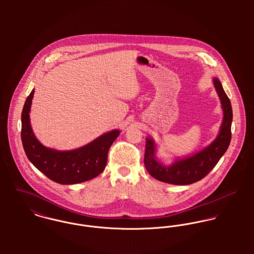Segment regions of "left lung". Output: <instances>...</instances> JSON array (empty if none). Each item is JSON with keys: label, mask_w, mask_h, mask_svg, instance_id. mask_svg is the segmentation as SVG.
Wrapping results in <instances>:
<instances>
[{"label": "left lung", "mask_w": 254, "mask_h": 254, "mask_svg": "<svg viewBox=\"0 0 254 254\" xmlns=\"http://www.w3.org/2000/svg\"><path fill=\"white\" fill-rule=\"evenodd\" d=\"M213 85L223 110V120L217 137L211 144L199 151L180 158L177 157L169 164L158 160L156 157V143L153 139L147 137L145 141L144 162L147 172L154 179L180 186L199 181L215 167L220 158L228 149L232 138V106L221 82L216 77L213 78Z\"/></svg>", "instance_id": "obj_1"}]
</instances>
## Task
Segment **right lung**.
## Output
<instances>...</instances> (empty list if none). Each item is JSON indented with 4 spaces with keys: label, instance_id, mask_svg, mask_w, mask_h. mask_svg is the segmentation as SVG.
I'll return each instance as SVG.
<instances>
[{
    "label": "right lung",
    "instance_id": "obj_1",
    "mask_svg": "<svg viewBox=\"0 0 254 254\" xmlns=\"http://www.w3.org/2000/svg\"><path fill=\"white\" fill-rule=\"evenodd\" d=\"M34 89L27 97L21 113V140L27 158L52 181L73 185L99 176L106 168L109 147L120 134L114 129L91 143L71 150H58L42 145L33 133L30 109Z\"/></svg>",
    "mask_w": 254,
    "mask_h": 254
}]
</instances>
